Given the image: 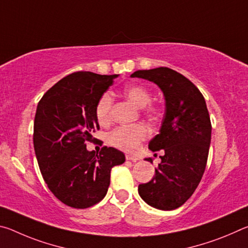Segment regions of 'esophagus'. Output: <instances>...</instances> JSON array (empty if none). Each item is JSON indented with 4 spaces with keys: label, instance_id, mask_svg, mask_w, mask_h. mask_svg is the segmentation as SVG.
Masks as SVG:
<instances>
[{
    "label": "esophagus",
    "instance_id": "1",
    "mask_svg": "<svg viewBox=\"0 0 248 248\" xmlns=\"http://www.w3.org/2000/svg\"><path fill=\"white\" fill-rule=\"evenodd\" d=\"M125 158H127L128 161H132V162H137L138 159H139L137 156H134V155H131V154L125 155Z\"/></svg>",
    "mask_w": 248,
    "mask_h": 248
}]
</instances>
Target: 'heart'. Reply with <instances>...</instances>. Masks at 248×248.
<instances>
[{"instance_id":"1","label":"heart","mask_w":248,"mask_h":248,"mask_svg":"<svg viewBox=\"0 0 248 248\" xmlns=\"http://www.w3.org/2000/svg\"><path fill=\"white\" fill-rule=\"evenodd\" d=\"M123 93L124 97L137 108H144L151 102V94L145 87L141 85L125 86ZM112 106V97L109 93H104L97 100L95 107V115L100 124H106L110 120V110ZM144 115L151 120L157 118L158 112L155 108L149 107ZM148 137V129L143 124L123 125L112 130L108 134V143L115 148L124 151H134Z\"/></svg>"}]
</instances>
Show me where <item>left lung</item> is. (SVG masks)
I'll return each instance as SVG.
<instances>
[{"instance_id":"left-lung-1","label":"left lung","mask_w":248,"mask_h":248,"mask_svg":"<svg viewBox=\"0 0 248 248\" xmlns=\"http://www.w3.org/2000/svg\"><path fill=\"white\" fill-rule=\"evenodd\" d=\"M131 78L148 79L161 89L165 114L159 133L149 143L152 152L164 150L154 177L138 191L151 207L174 210L183 205L198 187L211 142V121L200 91L189 79L169 68L139 70ZM153 162L151 157L144 158Z\"/></svg>"}]
</instances>
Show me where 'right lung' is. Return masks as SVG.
Instances as JSON below:
<instances>
[{
  "label": "right lung",
  "mask_w": 248,
  "mask_h": 248,
  "mask_svg": "<svg viewBox=\"0 0 248 248\" xmlns=\"http://www.w3.org/2000/svg\"><path fill=\"white\" fill-rule=\"evenodd\" d=\"M118 74L75 72L60 79L37 106L33 148L46 184L69 207L90 208L106 196L110 170L125 161L115 148L86 149L99 129L95 107Z\"/></svg>",
  "instance_id": "add662e5"
}]
</instances>
